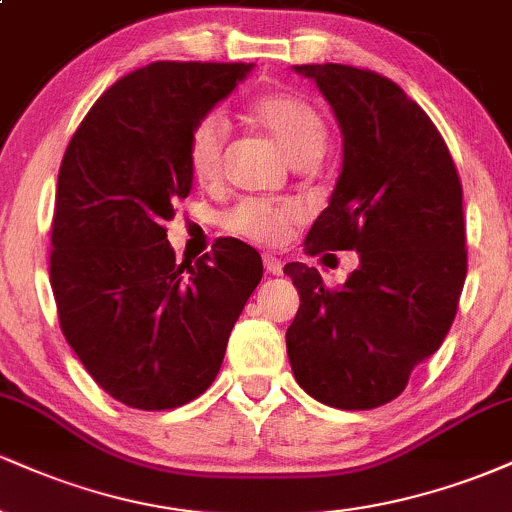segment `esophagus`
<instances>
[{
	"label": "esophagus",
	"instance_id": "obj_1",
	"mask_svg": "<svg viewBox=\"0 0 512 512\" xmlns=\"http://www.w3.org/2000/svg\"><path fill=\"white\" fill-rule=\"evenodd\" d=\"M262 260H264V269H267V274H272V276L284 274V262L276 260L274 255H264Z\"/></svg>",
	"mask_w": 512,
	"mask_h": 512
}]
</instances>
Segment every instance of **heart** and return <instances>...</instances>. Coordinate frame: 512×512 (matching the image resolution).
<instances>
[{
    "mask_svg": "<svg viewBox=\"0 0 512 512\" xmlns=\"http://www.w3.org/2000/svg\"><path fill=\"white\" fill-rule=\"evenodd\" d=\"M252 117L279 144L293 166L317 163L325 154L327 127L320 113L293 93H269L252 105ZM226 144V125L219 115H207L187 137V166L199 182L219 178ZM301 219L296 204H276L264 199H245L223 216V226L233 236L257 245H276Z\"/></svg>",
    "mask_w": 512,
    "mask_h": 512,
    "instance_id": "obj_1",
    "label": "heart"
}]
</instances>
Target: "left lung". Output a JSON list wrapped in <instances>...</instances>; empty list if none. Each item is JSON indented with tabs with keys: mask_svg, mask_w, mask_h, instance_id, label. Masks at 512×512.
I'll use <instances>...</instances> for the list:
<instances>
[{
	"mask_svg": "<svg viewBox=\"0 0 512 512\" xmlns=\"http://www.w3.org/2000/svg\"><path fill=\"white\" fill-rule=\"evenodd\" d=\"M342 129V170L305 252L356 250L339 289L286 264L301 308L286 330L296 383L337 409H373L404 392L443 344L467 276L462 185L443 137L395 81L298 64Z\"/></svg>",
	"mask_w": 512,
	"mask_h": 512,
	"instance_id": "left-lung-1",
	"label": "left lung"
}]
</instances>
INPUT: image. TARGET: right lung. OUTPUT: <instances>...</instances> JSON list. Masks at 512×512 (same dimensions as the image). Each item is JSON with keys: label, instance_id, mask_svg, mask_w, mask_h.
Returning <instances> with one entry per match:
<instances>
[{"label": "right lung", "instance_id": "add662e5", "mask_svg": "<svg viewBox=\"0 0 512 512\" xmlns=\"http://www.w3.org/2000/svg\"><path fill=\"white\" fill-rule=\"evenodd\" d=\"M255 64L154 62L88 110L57 178L50 284L69 346L127 407L173 409L214 383L262 279L260 252L216 240L195 264L166 238L190 195L187 137Z\"/></svg>", "mask_w": 512, "mask_h": 512}]
</instances>
